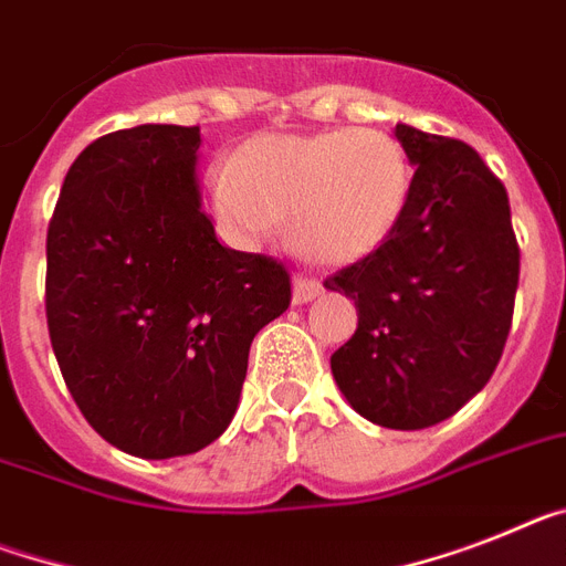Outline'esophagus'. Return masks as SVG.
Listing matches in <instances>:
<instances>
[{
  "instance_id": "34e87169",
  "label": "esophagus",
  "mask_w": 566,
  "mask_h": 566,
  "mask_svg": "<svg viewBox=\"0 0 566 566\" xmlns=\"http://www.w3.org/2000/svg\"><path fill=\"white\" fill-rule=\"evenodd\" d=\"M322 293V284L311 275H296L293 279V305H307Z\"/></svg>"
}]
</instances>
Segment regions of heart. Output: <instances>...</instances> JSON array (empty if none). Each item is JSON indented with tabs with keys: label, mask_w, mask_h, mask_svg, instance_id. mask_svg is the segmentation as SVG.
I'll list each match as a JSON object with an SVG mask.
<instances>
[{
	"label": "heart",
	"mask_w": 566,
	"mask_h": 566,
	"mask_svg": "<svg viewBox=\"0 0 566 566\" xmlns=\"http://www.w3.org/2000/svg\"><path fill=\"white\" fill-rule=\"evenodd\" d=\"M411 198V164L391 135L325 129L261 135L212 175L218 216L244 239L287 221L302 259L350 264L386 244Z\"/></svg>",
	"instance_id": "b5f03b06"
}]
</instances>
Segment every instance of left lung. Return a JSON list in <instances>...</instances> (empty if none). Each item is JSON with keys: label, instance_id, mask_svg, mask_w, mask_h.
I'll return each mask as SVG.
<instances>
[{"label": "left lung", "instance_id": "8db88e82", "mask_svg": "<svg viewBox=\"0 0 566 566\" xmlns=\"http://www.w3.org/2000/svg\"><path fill=\"white\" fill-rule=\"evenodd\" d=\"M415 166L411 198L386 244L325 279L359 325L331 371L345 400L386 429H429L481 391L503 354L521 250L510 198L463 140L397 123Z\"/></svg>", "mask_w": 566, "mask_h": 566}]
</instances>
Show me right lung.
Listing matches in <instances>:
<instances>
[{
    "instance_id": "obj_1",
    "label": "right lung",
    "mask_w": 566,
    "mask_h": 566,
    "mask_svg": "<svg viewBox=\"0 0 566 566\" xmlns=\"http://www.w3.org/2000/svg\"><path fill=\"white\" fill-rule=\"evenodd\" d=\"M198 149V126L97 137L71 164L45 241L65 386L103 440L146 460L224 434L253 336L291 305L282 261L216 239Z\"/></svg>"
}]
</instances>
